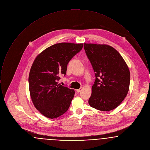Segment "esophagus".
I'll return each mask as SVG.
<instances>
[{"label":"esophagus","instance_id":"34e87169","mask_svg":"<svg viewBox=\"0 0 150 150\" xmlns=\"http://www.w3.org/2000/svg\"><path fill=\"white\" fill-rule=\"evenodd\" d=\"M81 88H80V89H76V92H81Z\"/></svg>","mask_w":150,"mask_h":150}]
</instances>
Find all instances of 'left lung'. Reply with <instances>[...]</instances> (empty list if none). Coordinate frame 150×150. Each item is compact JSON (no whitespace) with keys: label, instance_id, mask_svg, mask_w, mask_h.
Returning <instances> with one entry per match:
<instances>
[{"label":"left lung","instance_id":"8db88e82","mask_svg":"<svg viewBox=\"0 0 150 150\" xmlns=\"http://www.w3.org/2000/svg\"><path fill=\"white\" fill-rule=\"evenodd\" d=\"M84 47L96 76L88 103L100 111L114 110L128 92V67L120 54L110 45L84 43Z\"/></svg>","mask_w":150,"mask_h":150}]
</instances>
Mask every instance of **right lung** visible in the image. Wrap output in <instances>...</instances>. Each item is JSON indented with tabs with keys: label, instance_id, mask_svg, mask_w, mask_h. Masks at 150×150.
Wrapping results in <instances>:
<instances>
[{
	"label": "right lung",
	"instance_id": "add662e5",
	"mask_svg": "<svg viewBox=\"0 0 150 150\" xmlns=\"http://www.w3.org/2000/svg\"><path fill=\"white\" fill-rule=\"evenodd\" d=\"M83 47V44H54L43 50L32 64L29 76L30 96L36 108L45 117H58L70 107L75 91L58 81L66 75L67 64Z\"/></svg>",
	"mask_w": 150,
	"mask_h": 150
}]
</instances>
